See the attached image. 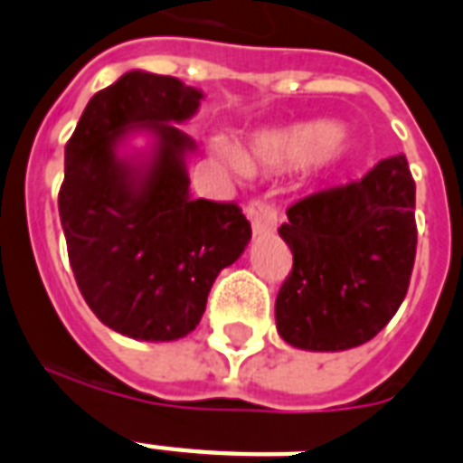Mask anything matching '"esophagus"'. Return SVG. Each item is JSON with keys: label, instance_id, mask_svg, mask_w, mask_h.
I'll return each mask as SVG.
<instances>
[{"label": "esophagus", "instance_id": "obj_1", "mask_svg": "<svg viewBox=\"0 0 463 463\" xmlns=\"http://www.w3.org/2000/svg\"><path fill=\"white\" fill-rule=\"evenodd\" d=\"M247 218H250V223H252L254 235H269V232L276 231L279 211H276L271 203L252 202L247 206Z\"/></svg>", "mask_w": 463, "mask_h": 463}]
</instances>
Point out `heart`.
I'll return each instance as SVG.
<instances>
[{
	"label": "heart",
	"instance_id": "heart-1",
	"mask_svg": "<svg viewBox=\"0 0 463 463\" xmlns=\"http://www.w3.org/2000/svg\"><path fill=\"white\" fill-rule=\"evenodd\" d=\"M338 148H341L338 127L319 119V122H303V125L288 127L283 132L261 137L254 144V156L269 165L296 167L309 163L317 156L331 158L334 154H338ZM211 154L232 175H245V156L240 154L238 148H232L231 144L213 139L211 141Z\"/></svg>",
	"mask_w": 463,
	"mask_h": 463
}]
</instances>
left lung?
Wrapping results in <instances>:
<instances>
[{"instance_id":"left-lung-1","label":"left lung","mask_w":463,"mask_h":463,"mask_svg":"<svg viewBox=\"0 0 463 463\" xmlns=\"http://www.w3.org/2000/svg\"><path fill=\"white\" fill-rule=\"evenodd\" d=\"M416 182L406 156L358 182L293 203L279 235L293 271L276 296V329L303 351H348L374 338L409 290L416 260Z\"/></svg>"}]
</instances>
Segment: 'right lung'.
<instances>
[{
  "label": "right lung",
  "mask_w": 463,
  "mask_h": 463,
  "mask_svg": "<svg viewBox=\"0 0 463 463\" xmlns=\"http://www.w3.org/2000/svg\"><path fill=\"white\" fill-rule=\"evenodd\" d=\"M202 100L175 76L134 69L90 98L64 148L69 264L93 315L122 336L177 341L194 331L216 276L252 238L235 203L189 196L196 144L177 125ZM134 136L149 146L137 152Z\"/></svg>",
  "instance_id": "1"
}]
</instances>
